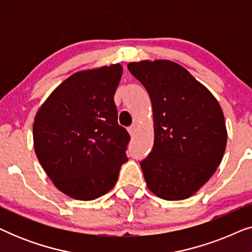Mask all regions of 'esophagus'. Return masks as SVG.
I'll use <instances>...</instances> for the list:
<instances>
[{"mask_svg":"<svg viewBox=\"0 0 252 252\" xmlns=\"http://www.w3.org/2000/svg\"><path fill=\"white\" fill-rule=\"evenodd\" d=\"M127 130H128V133H129L130 136H134V134H135V126L128 127V128H127Z\"/></svg>","mask_w":252,"mask_h":252,"instance_id":"34e87169","label":"esophagus"}]
</instances>
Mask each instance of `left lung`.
<instances>
[{
	"label": "left lung",
	"instance_id": "left-lung-1",
	"mask_svg": "<svg viewBox=\"0 0 252 252\" xmlns=\"http://www.w3.org/2000/svg\"><path fill=\"white\" fill-rule=\"evenodd\" d=\"M127 67L153 105L154 147L140 161L148 188L166 201L190 197L221 163L227 143L221 106L174 62L141 61Z\"/></svg>",
	"mask_w": 252,
	"mask_h": 252
}]
</instances>
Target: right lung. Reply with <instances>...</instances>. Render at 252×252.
Listing matches in <instances>:
<instances>
[{"label": "right lung", "instance_id": "obj_1", "mask_svg": "<svg viewBox=\"0 0 252 252\" xmlns=\"http://www.w3.org/2000/svg\"><path fill=\"white\" fill-rule=\"evenodd\" d=\"M122 74L120 64L77 72L34 118L37 159L53 184L74 199L92 201L111 190L127 161L130 136L118 124L113 99Z\"/></svg>", "mask_w": 252, "mask_h": 252}]
</instances>
